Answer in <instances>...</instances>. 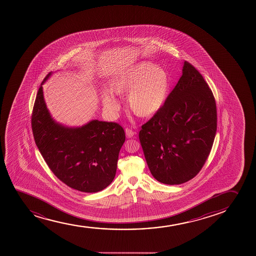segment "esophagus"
Masks as SVG:
<instances>
[{"mask_svg":"<svg viewBox=\"0 0 256 256\" xmlns=\"http://www.w3.org/2000/svg\"><path fill=\"white\" fill-rule=\"evenodd\" d=\"M125 134H126V138H132L134 135V132L132 130H130V128H126L125 130Z\"/></svg>","mask_w":256,"mask_h":256,"instance_id":"obj_1","label":"esophagus"}]
</instances>
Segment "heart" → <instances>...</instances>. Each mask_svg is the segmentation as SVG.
<instances>
[{
	"instance_id": "heart-1",
	"label": "heart",
	"mask_w": 256,
	"mask_h": 256,
	"mask_svg": "<svg viewBox=\"0 0 256 256\" xmlns=\"http://www.w3.org/2000/svg\"><path fill=\"white\" fill-rule=\"evenodd\" d=\"M170 76L162 68L142 61L121 73L113 80L112 92L120 96L128 94V104L135 115L149 118L164 106L170 90ZM102 103L108 112H116L119 103L109 90L102 92Z\"/></svg>"
}]
</instances>
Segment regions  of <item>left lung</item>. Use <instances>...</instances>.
<instances>
[{
    "label": "left lung",
    "mask_w": 256,
    "mask_h": 256,
    "mask_svg": "<svg viewBox=\"0 0 256 256\" xmlns=\"http://www.w3.org/2000/svg\"><path fill=\"white\" fill-rule=\"evenodd\" d=\"M216 130L212 91L198 70L184 61L178 84L138 134L153 177L166 184L194 178L210 155Z\"/></svg>",
    "instance_id": "8db88e82"
}]
</instances>
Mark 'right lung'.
Instances as JSON below:
<instances>
[{
	"label": "right lung",
	"instance_id": "1",
	"mask_svg": "<svg viewBox=\"0 0 256 256\" xmlns=\"http://www.w3.org/2000/svg\"><path fill=\"white\" fill-rule=\"evenodd\" d=\"M42 85L32 110V128L49 168L60 180L82 192L106 188L115 178L119 152L125 141L122 126L98 120L79 128L58 124L46 108Z\"/></svg>",
	"mask_w": 256,
	"mask_h": 256
}]
</instances>
